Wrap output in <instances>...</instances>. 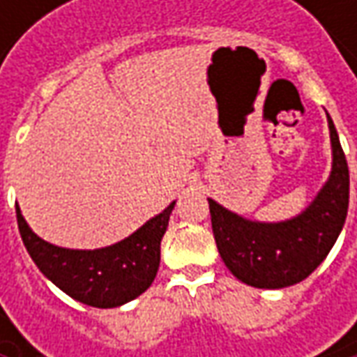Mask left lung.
<instances>
[{"instance_id": "obj_1", "label": "left lung", "mask_w": 357, "mask_h": 357, "mask_svg": "<svg viewBox=\"0 0 357 357\" xmlns=\"http://www.w3.org/2000/svg\"><path fill=\"white\" fill-rule=\"evenodd\" d=\"M332 171L320 192L300 214L280 222H260L208 199L216 246L240 282L280 290L298 284L320 266L346 222L350 172L337 130L328 115Z\"/></svg>"}]
</instances>
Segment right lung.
<instances>
[{
    "instance_id": "obj_1",
    "label": "right lung",
    "mask_w": 357,
    "mask_h": 357,
    "mask_svg": "<svg viewBox=\"0 0 357 357\" xmlns=\"http://www.w3.org/2000/svg\"><path fill=\"white\" fill-rule=\"evenodd\" d=\"M174 200L127 238L95 250L55 246L39 238L15 204L17 227L35 266L59 290L93 308H117L153 284L160 264V240L167 232Z\"/></svg>"
}]
</instances>
